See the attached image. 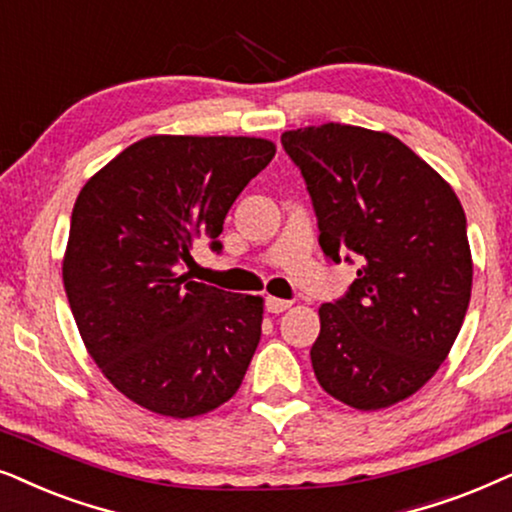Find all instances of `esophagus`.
Masks as SVG:
<instances>
[{
    "label": "esophagus",
    "instance_id": "34e87169",
    "mask_svg": "<svg viewBox=\"0 0 512 512\" xmlns=\"http://www.w3.org/2000/svg\"><path fill=\"white\" fill-rule=\"evenodd\" d=\"M264 306H267L269 313H283V311L290 309L292 302H288V299H278V297L269 295L267 299H264Z\"/></svg>",
    "mask_w": 512,
    "mask_h": 512
}]
</instances>
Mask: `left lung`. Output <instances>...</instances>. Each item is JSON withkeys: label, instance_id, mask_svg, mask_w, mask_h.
<instances>
[{"label": "left lung", "instance_id": "1", "mask_svg": "<svg viewBox=\"0 0 512 512\" xmlns=\"http://www.w3.org/2000/svg\"><path fill=\"white\" fill-rule=\"evenodd\" d=\"M281 142L304 175L325 257L360 262L349 292L318 309L313 372L344 405L384 410L417 393L459 335L473 285L466 215L388 133L323 124Z\"/></svg>", "mask_w": 512, "mask_h": 512}]
</instances>
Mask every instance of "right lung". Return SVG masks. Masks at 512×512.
Here are the masks:
<instances>
[{
    "label": "right lung",
    "instance_id": "1",
    "mask_svg": "<svg viewBox=\"0 0 512 512\" xmlns=\"http://www.w3.org/2000/svg\"><path fill=\"white\" fill-rule=\"evenodd\" d=\"M276 145L149 135L77 196L63 283L88 353L149 412L189 419L238 391L262 337L264 299L180 274L196 241L222 250L224 217Z\"/></svg>",
    "mask_w": 512,
    "mask_h": 512
}]
</instances>
